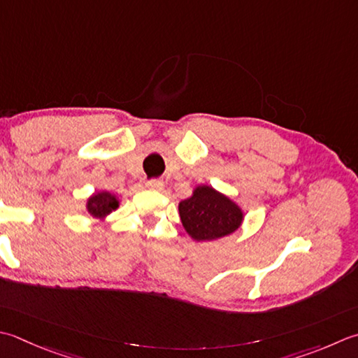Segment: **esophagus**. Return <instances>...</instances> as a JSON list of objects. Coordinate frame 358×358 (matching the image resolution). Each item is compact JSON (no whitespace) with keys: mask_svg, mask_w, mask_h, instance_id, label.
<instances>
[{"mask_svg":"<svg viewBox=\"0 0 358 358\" xmlns=\"http://www.w3.org/2000/svg\"><path fill=\"white\" fill-rule=\"evenodd\" d=\"M145 186L152 189V191H161V189L164 187V181L159 180V178H152L145 183Z\"/></svg>","mask_w":358,"mask_h":358,"instance_id":"34e87169","label":"esophagus"}]
</instances>
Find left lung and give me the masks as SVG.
Listing matches in <instances>:
<instances>
[{
  "instance_id": "8db88e82",
  "label": "left lung",
  "mask_w": 358,
  "mask_h": 358,
  "mask_svg": "<svg viewBox=\"0 0 358 358\" xmlns=\"http://www.w3.org/2000/svg\"><path fill=\"white\" fill-rule=\"evenodd\" d=\"M178 211L187 234L195 241H214L241 227L243 214L236 203L209 186H199L180 201Z\"/></svg>"
}]
</instances>
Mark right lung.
Here are the masks:
<instances>
[{
	"label": "right lung",
	"instance_id": "right-lung-1",
	"mask_svg": "<svg viewBox=\"0 0 358 358\" xmlns=\"http://www.w3.org/2000/svg\"><path fill=\"white\" fill-rule=\"evenodd\" d=\"M87 206H88V213L91 215L97 217V219H102V217L110 214L119 205L115 195H111L110 192H99V194H94L93 197L88 200Z\"/></svg>",
	"mask_w": 358,
	"mask_h": 358
}]
</instances>
